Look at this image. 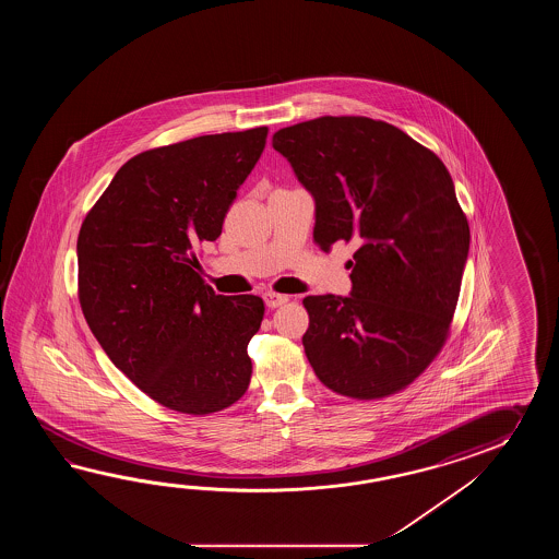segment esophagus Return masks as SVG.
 Instances as JSON below:
<instances>
[{
	"instance_id": "esophagus-1",
	"label": "esophagus",
	"mask_w": 559,
	"mask_h": 559,
	"mask_svg": "<svg viewBox=\"0 0 559 559\" xmlns=\"http://www.w3.org/2000/svg\"><path fill=\"white\" fill-rule=\"evenodd\" d=\"M263 299H265V306L267 308H282V306H285L287 301H289V297L284 296V294H275V292H267L265 296H263Z\"/></svg>"
}]
</instances>
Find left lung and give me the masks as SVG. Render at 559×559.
Wrapping results in <instances>:
<instances>
[{
	"label": "left lung",
	"instance_id": "obj_1",
	"mask_svg": "<svg viewBox=\"0 0 559 559\" xmlns=\"http://www.w3.org/2000/svg\"><path fill=\"white\" fill-rule=\"evenodd\" d=\"M316 200L321 250L354 243L352 296H308L304 349L325 388L402 392L448 342L469 226L438 155L392 123L323 116L274 133Z\"/></svg>",
	"mask_w": 559,
	"mask_h": 559
}]
</instances>
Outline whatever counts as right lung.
Segmentation results:
<instances>
[{"instance_id": "1", "label": "right lung", "mask_w": 559, "mask_h": 559, "mask_svg": "<svg viewBox=\"0 0 559 559\" xmlns=\"http://www.w3.org/2000/svg\"><path fill=\"white\" fill-rule=\"evenodd\" d=\"M265 140L263 126L133 155L78 236V297L95 340L145 395L179 414L222 412L250 385L263 299L215 296L198 253L219 238Z\"/></svg>"}]
</instances>
